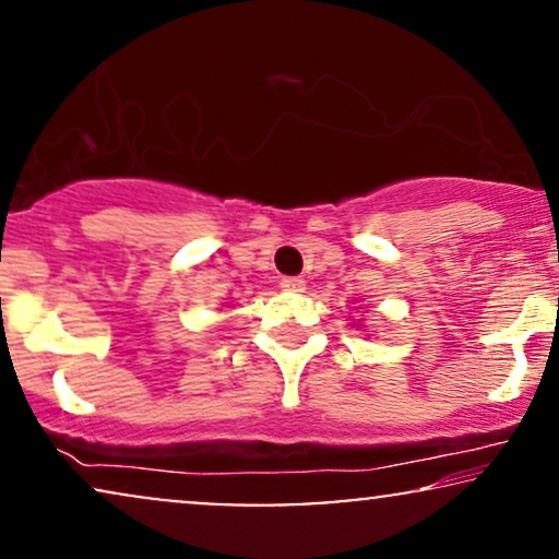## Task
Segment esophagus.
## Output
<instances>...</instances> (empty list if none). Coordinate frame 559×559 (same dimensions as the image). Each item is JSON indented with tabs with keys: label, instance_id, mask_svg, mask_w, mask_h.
<instances>
[{
	"label": "esophagus",
	"instance_id": "34e87169",
	"mask_svg": "<svg viewBox=\"0 0 559 559\" xmlns=\"http://www.w3.org/2000/svg\"><path fill=\"white\" fill-rule=\"evenodd\" d=\"M282 290H287V293H302L306 290V280L302 277H282Z\"/></svg>",
	"mask_w": 559,
	"mask_h": 559
}]
</instances>
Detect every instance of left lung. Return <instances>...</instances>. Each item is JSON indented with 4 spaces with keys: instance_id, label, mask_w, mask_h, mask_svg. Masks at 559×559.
Instances as JSON below:
<instances>
[{
    "instance_id": "left-lung-1",
    "label": "left lung",
    "mask_w": 559,
    "mask_h": 559,
    "mask_svg": "<svg viewBox=\"0 0 559 559\" xmlns=\"http://www.w3.org/2000/svg\"><path fill=\"white\" fill-rule=\"evenodd\" d=\"M355 326H357V329H360V326H362V321H355Z\"/></svg>"
}]
</instances>
